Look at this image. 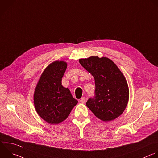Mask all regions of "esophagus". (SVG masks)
I'll return each mask as SVG.
<instances>
[{"label": "esophagus", "instance_id": "34e87169", "mask_svg": "<svg viewBox=\"0 0 158 158\" xmlns=\"http://www.w3.org/2000/svg\"><path fill=\"white\" fill-rule=\"evenodd\" d=\"M80 102L82 103H85L86 102V99L85 97H82L81 99L80 100Z\"/></svg>", "mask_w": 158, "mask_h": 158}]
</instances>
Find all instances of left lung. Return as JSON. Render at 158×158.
<instances>
[{
    "instance_id": "1",
    "label": "left lung",
    "mask_w": 158,
    "mask_h": 158,
    "mask_svg": "<svg viewBox=\"0 0 158 158\" xmlns=\"http://www.w3.org/2000/svg\"><path fill=\"white\" fill-rule=\"evenodd\" d=\"M79 61L95 79V96L87 100V107L103 122L120 117L129 100L128 83L122 71L107 57L90 56Z\"/></svg>"
}]
</instances>
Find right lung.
<instances>
[{
	"label": "right lung",
	"instance_id": "1",
	"mask_svg": "<svg viewBox=\"0 0 158 158\" xmlns=\"http://www.w3.org/2000/svg\"><path fill=\"white\" fill-rule=\"evenodd\" d=\"M67 65L64 61H55L49 64L42 73L33 94L38 115L52 125L64 121L78 102L73 97L69 89L61 84Z\"/></svg>",
	"mask_w": 158,
	"mask_h": 158
}]
</instances>
